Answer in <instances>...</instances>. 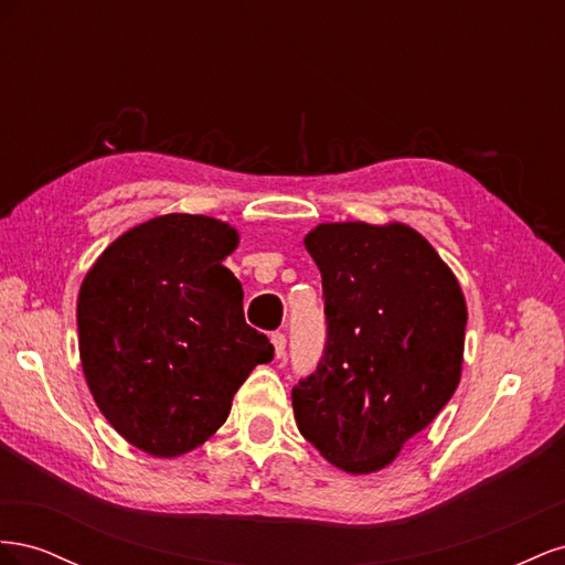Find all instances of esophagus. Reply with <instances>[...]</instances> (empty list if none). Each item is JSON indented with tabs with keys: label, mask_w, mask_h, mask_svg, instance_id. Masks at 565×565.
<instances>
[{
	"label": "esophagus",
	"mask_w": 565,
	"mask_h": 565,
	"mask_svg": "<svg viewBox=\"0 0 565 565\" xmlns=\"http://www.w3.org/2000/svg\"><path fill=\"white\" fill-rule=\"evenodd\" d=\"M270 341H273V349H276V355L278 358H282L285 355V349H287V339H285V334L282 332H276L270 337Z\"/></svg>",
	"instance_id": "esophagus-1"
}]
</instances>
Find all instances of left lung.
Returning <instances> with one entry per match:
<instances>
[{
	"mask_svg": "<svg viewBox=\"0 0 565 565\" xmlns=\"http://www.w3.org/2000/svg\"><path fill=\"white\" fill-rule=\"evenodd\" d=\"M328 344L292 388L301 436L347 473H374L429 426L461 377L467 301L450 266L401 221L318 224Z\"/></svg>",
	"mask_w": 565,
	"mask_h": 565,
	"instance_id": "obj_1",
	"label": "left lung"
}]
</instances>
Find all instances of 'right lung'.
I'll return each instance as SVG.
<instances>
[{"mask_svg":"<svg viewBox=\"0 0 565 565\" xmlns=\"http://www.w3.org/2000/svg\"><path fill=\"white\" fill-rule=\"evenodd\" d=\"M237 243L226 221L162 214L119 235L82 280L84 380L113 429L152 457L202 446L249 372L273 361L224 266Z\"/></svg>","mask_w":565,"mask_h":565,"instance_id":"add662e5","label":"right lung"}]
</instances>
